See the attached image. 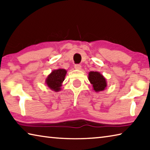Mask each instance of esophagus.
I'll return each mask as SVG.
<instances>
[{
	"label": "esophagus",
	"instance_id": "esophagus-1",
	"mask_svg": "<svg viewBox=\"0 0 150 150\" xmlns=\"http://www.w3.org/2000/svg\"><path fill=\"white\" fill-rule=\"evenodd\" d=\"M74 68H75V69H76V70H81V68H82V66H81L80 64H75Z\"/></svg>",
	"mask_w": 150,
	"mask_h": 150
}]
</instances>
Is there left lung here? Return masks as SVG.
<instances>
[{
    "mask_svg": "<svg viewBox=\"0 0 150 150\" xmlns=\"http://www.w3.org/2000/svg\"><path fill=\"white\" fill-rule=\"evenodd\" d=\"M88 79L92 84L93 90L96 92L104 90L107 87L105 78L98 72H90L88 74Z\"/></svg>",
    "mask_w": 150,
    "mask_h": 150,
    "instance_id": "1",
    "label": "left lung"
}]
</instances>
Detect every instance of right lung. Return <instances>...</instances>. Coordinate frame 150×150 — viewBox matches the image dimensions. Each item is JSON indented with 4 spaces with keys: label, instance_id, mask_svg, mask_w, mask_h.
I'll return each instance as SVG.
<instances>
[{
    "label": "right lung",
    "instance_id": "right-lung-1",
    "mask_svg": "<svg viewBox=\"0 0 150 150\" xmlns=\"http://www.w3.org/2000/svg\"><path fill=\"white\" fill-rule=\"evenodd\" d=\"M67 70L64 69L54 70L48 76L46 79V83L51 90L54 91H59L61 89L62 83L64 80L67 74Z\"/></svg>",
    "mask_w": 150,
    "mask_h": 150
}]
</instances>
